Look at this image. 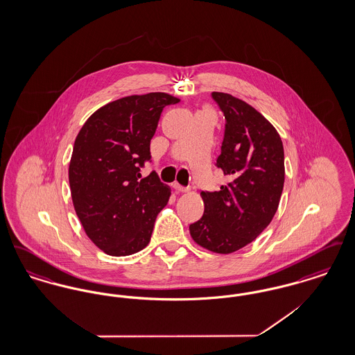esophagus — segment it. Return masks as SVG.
I'll use <instances>...</instances> for the list:
<instances>
[{
	"mask_svg": "<svg viewBox=\"0 0 355 355\" xmlns=\"http://www.w3.org/2000/svg\"><path fill=\"white\" fill-rule=\"evenodd\" d=\"M174 189L177 190V191H180V193H187L189 191V187H185V186H181L180 184H174Z\"/></svg>",
	"mask_w": 355,
	"mask_h": 355,
	"instance_id": "obj_1",
	"label": "esophagus"
}]
</instances>
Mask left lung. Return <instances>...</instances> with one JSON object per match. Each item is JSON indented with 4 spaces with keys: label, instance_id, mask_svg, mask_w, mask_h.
<instances>
[{
    "label": "left lung",
    "instance_id": "8db88e82",
    "mask_svg": "<svg viewBox=\"0 0 355 355\" xmlns=\"http://www.w3.org/2000/svg\"><path fill=\"white\" fill-rule=\"evenodd\" d=\"M225 114V137L217 168L230 178L218 191H202V218L189 226L193 241L218 254L234 253L270 223L285 182L282 139L252 105L213 92Z\"/></svg>",
    "mask_w": 355,
    "mask_h": 355
}]
</instances>
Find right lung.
<instances>
[{
	"label": "right lung",
	"instance_id": "1",
	"mask_svg": "<svg viewBox=\"0 0 355 355\" xmlns=\"http://www.w3.org/2000/svg\"><path fill=\"white\" fill-rule=\"evenodd\" d=\"M180 102L168 93L128 96L103 105L76 137L69 164L71 201L86 236L113 257L137 253L150 242L171 190L153 171L150 139L162 109Z\"/></svg>",
	"mask_w": 355,
	"mask_h": 355
}]
</instances>
